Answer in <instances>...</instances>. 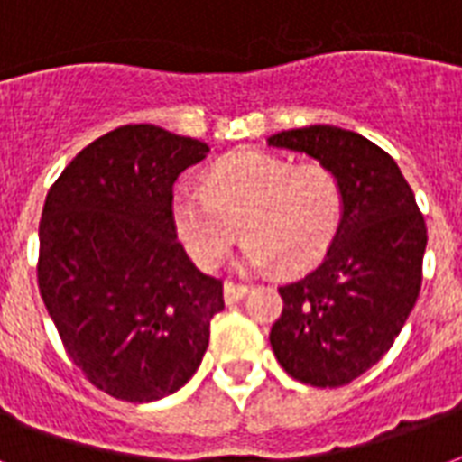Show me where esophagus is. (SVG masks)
I'll return each instance as SVG.
<instances>
[{
    "label": "esophagus",
    "instance_id": "34e87169",
    "mask_svg": "<svg viewBox=\"0 0 462 462\" xmlns=\"http://www.w3.org/2000/svg\"><path fill=\"white\" fill-rule=\"evenodd\" d=\"M246 291H249V288H246L245 283H232V281H227V283H225V288H223L225 302L242 300V298L246 295Z\"/></svg>",
    "mask_w": 462,
    "mask_h": 462
}]
</instances>
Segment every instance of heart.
<instances>
[{
    "label": "heart",
    "instance_id": "obj_1",
    "mask_svg": "<svg viewBox=\"0 0 462 462\" xmlns=\"http://www.w3.org/2000/svg\"><path fill=\"white\" fill-rule=\"evenodd\" d=\"M171 213L200 269H216L242 230L249 269L278 263L300 271L319 262L337 237L344 191L325 164L295 167L273 154L237 152L210 169L206 186H181Z\"/></svg>",
    "mask_w": 462,
    "mask_h": 462
}]
</instances>
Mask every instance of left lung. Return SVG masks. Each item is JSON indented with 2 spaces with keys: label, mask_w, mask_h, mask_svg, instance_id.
Masks as SVG:
<instances>
[{
  "label": "left lung",
  "mask_w": 462,
  "mask_h": 462,
  "mask_svg": "<svg viewBox=\"0 0 462 462\" xmlns=\"http://www.w3.org/2000/svg\"><path fill=\"white\" fill-rule=\"evenodd\" d=\"M271 147L315 157L337 174L344 217L322 262L283 283L269 341L291 378L341 387L385 356L421 288L427 225L395 160L354 130H283Z\"/></svg>",
  "instance_id": "obj_1"
}]
</instances>
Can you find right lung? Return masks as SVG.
<instances>
[{
	"mask_svg": "<svg viewBox=\"0 0 462 462\" xmlns=\"http://www.w3.org/2000/svg\"><path fill=\"white\" fill-rule=\"evenodd\" d=\"M208 154L193 137L137 123L97 137L45 196L38 288L67 354L125 402L184 387L203 361L223 281L176 239L174 181Z\"/></svg>",
	"mask_w": 462,
	"mask_h": 462,
	"instance_id": "add662e5",
	"label": "right lung"
}]
</instances>
